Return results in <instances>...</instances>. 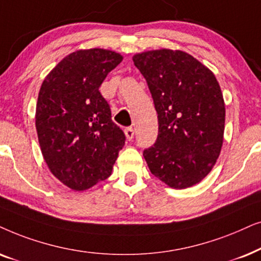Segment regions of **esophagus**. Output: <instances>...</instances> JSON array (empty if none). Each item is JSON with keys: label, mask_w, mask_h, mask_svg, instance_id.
<instances>
[{"label": "esophagus", "mask_w": 261, "mask_h": 261, "mask_svg": "<svg viewBox=\"0 0 261 261\" xmlns=\"http://www.w3.org/2000/svg\"><path fill=\"white\" fill-rule=\"evenodd\" d=\"M124 133H125V136H126V138L128 141H131L134 138V136H135V130H134V127H126L124 130Z\"/></svg>", "instance_id": "34e87169"}]
</instances>
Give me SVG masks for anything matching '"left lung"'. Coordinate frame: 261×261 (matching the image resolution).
I'll use <instances>...</instances> for the list:
<instances>
[{"mask_svg": "<svg viewBox=\"0 0 261 261\" xmlns=\"http://www.w3.org/2000/svg\"><path fill=\"white\" fill-rule=\"evenodd\" d=\"M158 112L159 135L143 156L156 178L173 189L209 174L223 143L225 109L220 85L206 67L179 50L134 56Z\"/></svg>", "mask_w": 261, "mask_h": 261, "instance_id": "1", "label": "left lung"}]
</instances>
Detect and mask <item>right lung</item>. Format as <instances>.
<instances>
[{
	"label": "right lung",
	"mask_w": 261,
	"mask_h": 261,
	"mask_svg": "<svg viewBox=\"0 0 261 261\" xmlns=\"http://www.w3.org/2000/svg\"><path fill=\"white\" fill-rule=\"evenodd\" d=\"M123 57L102 48L72 52L44 80L36 127L45 162L75 191L106 180L125 144L100 86Z\"/></svg>",
	"instance_id": "right-lung-1"
}]
</instances>
